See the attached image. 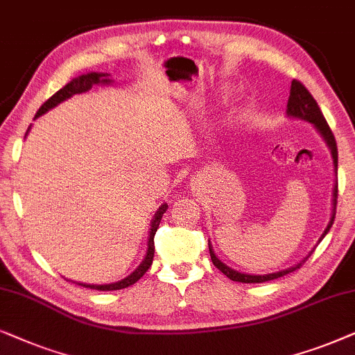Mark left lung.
Masks as SVG:
<instances>
[{
	"label": "left lung",
	"mask_w": 355,
	"mask_h": 355,
	"mask_svg": "<svg viewBox=\"0 0 355 355\" xmlns=\"http://www.w3.org/2000/svg\"><path fill=\"white\" fill-rule=\"evenodd\" d=\"M287 115L292 116V118H300V120H305L311 123V125L315 126L316 130H318V133L323 136V139L326 141V144H328L329 150H331V155H333V164H334V172L338 175V146H336V139H334V135L331 128L328 126V123H326L323 113H321L318 103L313 97H311V94L309 92V89H306L304 84L300 81H297L294 79L291 84V96H289V101H287ZM336 202H338V180H336V185H334V190H333V214H331V219H329V224L328 227L324 229L323 235H321L320 240L324 237L326 234H328V230L331 229L333 222H334V216H336ZM209 254H211V259H212V264L225 274L229 279L232 281H237V282H243V284H259V282H268V281H272V279H277V277H282L286 276V274H289L292 271H295V269H299L302 266V263H305V259L309 258H304V261L295 264L294 268H287L284 271H279V272H272V274H263V276H254V274H243V272H239L235 271V269H230L227 264H224L220 261L219 258L216 257V253L212 252V247L209 245Z\"/></svg>",
	"instance_id": "1"
}]
</instances>
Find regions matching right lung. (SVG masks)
Wrapping results in <instances>:
<instances>
[{"label":"right lung","instance_id":"obj_1","mask_svg":"<svg viewBox=\"0 0 355 355\" xmlns=\"http://www.w3.org/2000/svg\"><path fill=\"white\" fill-rule=\"evenodd\" d=\"M110 83H112V79H108V74H105V73H87V74L79 76V78H76L71 83L66 84L63 89H60L58 92H55L53 96H51L49 101H46L44 105L39 108V112L35 113V118L44 115L45 112H49L50 108L56 107L58 103L66 101V98L73 97L74 94H81V92L89 91V89H91L94 84H110ZM167 207L168 206L164 202V205L157 209V212H155L153 224H150V229H149L148 253H146L143 263H141L139 266L136 268L128 277H125V279H121L118 282H113V284L97 286V284H81V282H78V284L84 286V287H89V289H96V291H120V289H125V287L133 286L136 281H139L141 277L144 276V272L150 268V264H153V259H154V235H155V232H157V227L160 224V219H162L164 212L167 211Z\"/></svg>","mask_w":355,"mask_h":355}]
</instances>
